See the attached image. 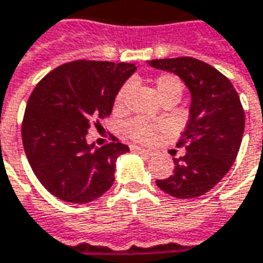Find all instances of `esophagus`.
<instances>
[{
  "label": "esophagus",
  "mask_w": 263,
  "mask_h": 263,
  "mask_svg": "<svg viewBox=\"0 0 263 263\" xmlns=\"http://www.w3.org/2000/svg\"><path fill=\"white\" fill-rule=\"evenodd\" d=\"M131 149L134 151V153H138V154H144V156H153V151L142 148V147H138V145H131Z\"/></svg>",
  "instance_id": "esophagus-1"
}]
</instances>
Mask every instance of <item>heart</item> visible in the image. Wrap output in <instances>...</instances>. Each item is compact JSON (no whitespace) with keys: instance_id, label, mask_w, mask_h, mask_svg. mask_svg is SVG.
<instances>
[{"instance_id":"heart-1","label":"heart","mask_w":263,"mask_h":263,"mask_svg":"<svg viewBox=\"0 0 263 263\" xmlns=\"http://www.w3.org/2000/svg\"><path fill=\"white\" fill-rule=\"evenodd\" d=\"M129 88H131V84L126 83L118 91V95L115 97V109L116 110L123 109V106L126 103V99H128ZM156 88H157V93L161 97V100H166L168 97L180 99L182 91H183V84L179 78L172 76V74H161L156 78ZM157 129H159L157 125H153V123L147 122L141 118L131 119L129 122L125 123V128H123V131L129 138L140 141V142H149L154 138Z\"/></svg>"}]
</instances>
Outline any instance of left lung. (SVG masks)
Returning a JSON list of instances; mask_svg holds the SVG:
<instances>
[{
  "mask_svg": "<svg viewBox=\"0 0 263 263\" xmlns=\"http://www.w3.org/2000/svg\"><path fill=\"white\" fill-rule=\"evenodd\" d=\"M148 64L179 76L191 91L189 121L177 142L186 154L173 159L172 176L156 183L175 198H198L227 175L237 157L245 131L240 97L229 78L199 59H153Z\"/></svg>",
  "mask_w": 263,
  "mask_h": 263,
  "instance_id": "8db88e82",
  "label": "left lung"
}]
</instances>
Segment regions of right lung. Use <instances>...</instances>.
Returning <instances> with one entry per match:
<instances>
[{
	"label": "right lung",
	"mask_w": 263,
	"mask_h": 263,
	"mask_svg": "<svg viewBox=\"0 0 263 263\" xmlns=\"http://www.w3.org/2000/svg\"><path fill=\"white\" fill-rule=\"evenodd\" d=\"M135 69L134 64L80 59L50 71L34 87L22 138L33 173L53 196L87 204L114 185L116 160L128 145L114 137L95 148L86 137L112 114L115 97Z\"/></svg>",
	"instance_id": "obj_1"
}]
</instances>
